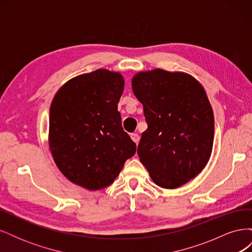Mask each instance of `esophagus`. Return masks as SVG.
Returning a JSON list of instances; mask_svg holds the SVG:
<instances>
[{
    "instance_id": "34e87169",
    "label": "esophagus",
    "mask_w": 252,
    "mask_h": 252,
    "mask_svg": "<svg viewBox=\"0 0 252 252\" xmlns=\"http://www.w3.org/2000/svg\"><path fill=\"white\" fill-rule=\"evenodd\" d=\"M130 138H131V140H132L134 143H136V144H138L139 141H140V135H139L138 133H131V134H130Z\"/></svg>"
}]
</instances>
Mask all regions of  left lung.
<instances>
[{
	"instance_id": "obj_1",
	"label": "left lung",
	"mask_w": 252,
	"mask_h": 252,
	"mask_svg": "<svg viewBox=\"0 0 252 252\" xmlns=\"http://www.w3.org/2000/svg\"><path fill=\"white\" fill-rule=\"evenodd\" d=\"M131 86L148 125L138 147L140 161L158 186L186 184L212 151L215 119L204 87L188 73L159 68L138 72Z\"/></svg>"
}]
</instances>
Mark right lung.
Returning a JSON list of instances; mask_svg holds the SVG:
<instances>
[{
	"instance_id": "add662e5",
	"label": "right lung",
	"mask_w": 252,
	"mask_h": 252,
	"mask_svg": "<svg viewBox=\"0 0 252 252\" xmlns=\"http://www.w3.org/2000/svg\"><path fill=\"white\" fill-rule=\"evenodd\" d=\"M124 84L120 72L97 69L66 82L53 97L49 148L60 171L75 185L109 186L135 154L118 111Z\"/></svg>"
}]
</instances>
